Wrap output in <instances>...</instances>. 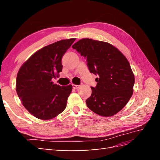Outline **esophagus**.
Returning <instances> with one entry per match:
<instances>
[{
  "mask_svg": "<svg viewBox=\"0 0 160 160\" xmlns=\"http://www.w3.org/2000/svg\"><path fill=\"white\" fill-rule=\"evenodd\" d=\"M72 87H73V89H77L79 87V86H78V85H76V84H73Z\"/></svg>",
  "mask_w": 160,
  "mask_h": 160,
  "instance_id": "34e87169",
  "label": "esophagus"
}]
</instances>
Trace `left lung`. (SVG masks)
<instances>
[{
  "mask_svg": "<svg viewBox=\"0 0 160 160\" xmlns=\"http://www.w3.org/2000/svg\"><path fill=\"white\" fill-rule=\"evenodd\" d=\"M72 47L87 58L90 72L98 76L96 87H91L92 93L86 100L87 106L104 117L118 113L133 92L135 77L128 60L106 42L83 38Z\"/></svg>",
  "mask_w": 160,
  "mask_h": 160,
  "instance_id": "1",
  "label": "left lung"
}]
</instances>
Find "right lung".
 I'll return each instance as SVG.
<instances>
[{
	"instance_id": "1",
	"label": "right lung",
	"mask_w": 160,
	"mask_h": 160,
	"mask_svg": "<svg viewBox=\"0 0 160 160\" xmlns=\"http://www.w3.org/2000/svg\"><path fill=\"white\" fill-rule=\"evenodd\" d=\"M76 38L62 40L37 51L17 74L16 92L30 113L40 120H50L65 109L72 86L53 84L62 71V58Z\"/></svg>"
}]
</instances>
